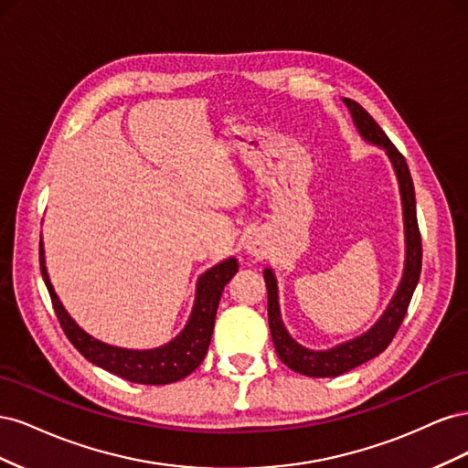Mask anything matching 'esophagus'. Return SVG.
Returning <instances> with one entry per match:
<instances>
[{"mask_svg": "<svg viewBox=\"0 0 468 468\" xmlns=\"http://www.w3.org/2000/svg\"><path fill=\"white\" fill-rule=\"evenodd\" d=\"M248 250H250L251 253H256V256H258V253H260V242H258V239H250V242H248Z\"/></svg>", "mask_w": 468, "mask_h": 468, "instance_id": "obj_1", "label": "esophagus"}]
</instances>
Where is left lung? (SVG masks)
Here are the masks:
<instances>
[{"label": "left lung", "instance_id": "8db88e82", "mask_svg": "<svg viewBox=\"0 0 468 468\" xmlns=\"http://www.w3.org/2000/svg\"><path fill=\"white\" fill-rule=\"evenodd\" d=\"M346 105L351 111L353 122H356L359 134L375 146L385 148L390 158L396 177H399L400 197H402V212H404V236H406V261L404 273L399 289H396L392 301L388 303L385 314L378 318L369 332L351 339V342L339 344L328 351H313L306 349L301 344H296L289 335L281 320L279 301H277V281L271 269H265V285H267V316H269V330H271L273 346L279 359L285 363L294 373L306 377H337L344 375L356 367L377 357L378 353L385 351L392 337L399 332L400 324L408 313L410 301L416 291V285L421 273V236L418 229L416 217V193L412 176H410L408 164L404 155L399 152L390 138L380 129L377 121L367 112L357 101L346 99Z\"/></svg>", "mask_w": 468, "mask_h": 468}]
</instances>
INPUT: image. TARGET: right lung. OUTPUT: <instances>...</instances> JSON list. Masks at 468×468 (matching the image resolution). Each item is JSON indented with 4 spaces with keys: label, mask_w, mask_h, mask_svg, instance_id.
Listing matches in <instances>:
<instances>
[{
    "label": "right lung",
    "mask_w": 468,
    "mask_h": 468,
    "mask_svg": "<svg viewBox=\"0 0 468 468\" xmlns=\"http://www.w3.org/2000/svg\"><path fill=\"white\" fill-rule=\"evenodd\" d=\"M238 271V261L234 258L210 267L197 282L195 306L191 310L189 322L172 342L155 349H122L99 342L83 332L62 306L58 294L54 292L52 282L45 265V250L40 242V273L48 289L54 313L58 316L64 334L83 357L101 369L117 375L124 380L138 382V385H169L191 375L207 356V349L215 328L217 308L222 291Z\"/></svg>",
    "instance_id": "obj_1"
}]
</instances>
